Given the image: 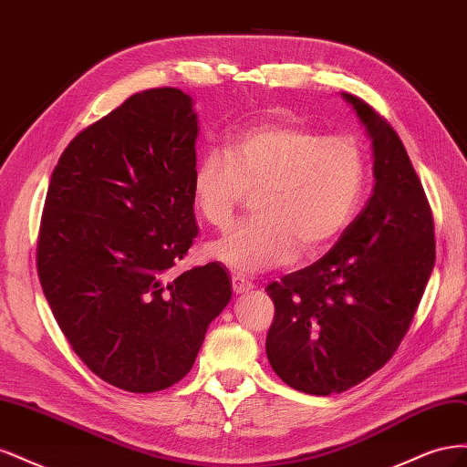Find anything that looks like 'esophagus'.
Wrapping results in <instances>:
<instances>
[{"mask_svg":"<svg viewBox=\"0 0 467 467\" xmlns=\"http://www.w3.org/2000/svg\"><path fill=\"white\" fill-rule=\"evenodd\" d=\"M232 286H234L235 294H244V292H249L255 285H253L249 278L237 275V276H232Z\"/></svg>","mask_w":467,"mask_h":467,"instance_id":"esophagus-1","label":"esophagus"}]
</instances>
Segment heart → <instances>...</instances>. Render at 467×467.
<instances>
[{"label":"heart","mask_w":467,"mask_h":467,"mask_svg":"<svg viewBox=\"0 0 467 467\" xmlns=\"http://www.w3.org/2000/svg\"><path fill=\"white\" fill-rule=\"evenodd\" d=\"M366 189V153L355 136L265 120L204 151L192 173L199 216L228 230L249 192L255 218L210 245V255L251 275L327 251L355 220Z\"/></svg>","instance_id":"obj_1"}]
</instances>
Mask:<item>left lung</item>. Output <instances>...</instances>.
I'll use <instances>...</instances> for the list:
<instances>
[{"instance_id": "1", "label": "left lung", "mask_w": 467, "mask_h": 467, "mask_svg": "<svg viewBox=\"0 0 467 467\" xmlns=\"http://www.w3.org/2000/svg\"><path fill=\"white\" fill-rule=\"evenodd\" d=\"M343 97L372 138V196L319 261L265 288L275 304L268 362L312 395L347 391L393 357L436 259L432 210L398 132L362 99Z\"/></svg>"}]
</instances>
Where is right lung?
I'll return each instance as SVG.
<instances>
[{
  "mask_svg": "<svg viewBox=\"0 0 467 467\" xmlns=\"http://www.w3.org/2000/svg\"><path fill=\"white\" fill-rule=\"evenodd\" d=\"M196 136L189 95L140 91L67 144L48 185L42 292L81 362L124 391H160L187 376L232 298L220 263L169 273L199 235Z\"/></svg>",
  "mask_w": 467,
  "mask_h": 467,
  "instance_id": "1",
  "label": "right lung"
}]
</instances>
